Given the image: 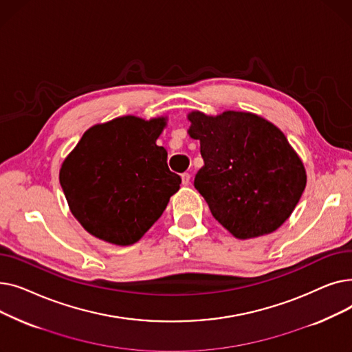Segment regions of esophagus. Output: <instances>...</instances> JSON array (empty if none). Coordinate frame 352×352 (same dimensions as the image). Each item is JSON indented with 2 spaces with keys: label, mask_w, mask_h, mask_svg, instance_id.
<instances>
[{
  "label": "esophagus",
  "mask_w": 352,
  "mask_h": 352,
  "mask_svg": "<svg viewBox=\"0 0 352 352\" xmlns=\"http://www.w3.org/2000/svg\"><path fill=\"white\" fill-rule=\"evenodd\" d=\"M181 179H182V186H188L190 184V181H191V175L188 174V173H184L182 175H181Z\"/></svg>",
  "instance_id": "esophagus-1"
}]
</instances>
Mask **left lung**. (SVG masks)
Segmentation results:
<instances>
[{"instance_id":"1","label":"left lung","mask_w":352,"mask_h":352,"mask_svg":"<svg viewBox=\"0 0 352 352\" xmlns=\"http://www.w3.org/2000/svg\"><path fill=\"white\" fill-rule=\"evenodd\" d=\"M188 134L204 166L194 186L212 217L239 239L278 230L297 207L307 175L280 128L251 113L192 111Z\"/></svg>"}]
</instances>
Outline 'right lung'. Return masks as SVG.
Here are the masks:
<instances>
[{"instance_id": "add662e5", "label": "right lung", "mask_w": 352, "mask_h": 352, "mask_svg": "<svg viewBox=\"0 0 352 352\" xmlns=\"http://www.w3.org/2000/svg\"><path fill=\"white\" fill-rule=\"evenodd\" d=\"M165 124L126 116L94 125L64 160L60 184L91 235L116 245L137 243L179 190V175L157 145Z\"/></svg>"}]
</instances>
